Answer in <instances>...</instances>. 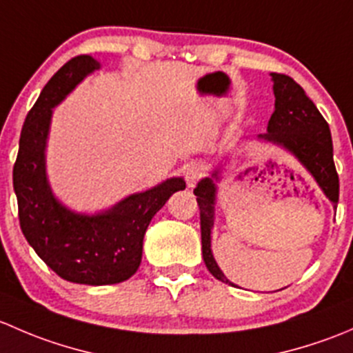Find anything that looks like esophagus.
<instances>
[{
    "mask_svg": "<svg viewBox=\"0 0 353 353\" xmlns=\"http://www.w3.org/2000/svg\"><path fill=\"white\" fill-rule=\"evenodd\" d=\"M205 174H206V167L203 165L201 162H191L190 165L186 167V172H184L188 186L194 188V184H196L201 177H205Z\"/></svg>",
    "mask_w": 353,
    "mask_h": 353,
    "instance_id": "34e87169",
    "label": "esophagus"
}]
</instances>
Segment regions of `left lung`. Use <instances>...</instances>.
<instances>
[{"mask_svg": "<svg viewBox=\"0 0 353 353\" xmlns=\"http://www.w3.org/2000/svg\"><path fill=\"white\" fill-rule=\"evenodd\" d=\"M275 110L268 121L265 134H258L259 141L276 145L294 155L305 170L314 177L325 196L336 208L340 194V181L333 162V141L331 131L325 117L321 116L314 102L305 95L304 88L287 74L272 73ZM220 167L205 177L194 188L201 220V249L203 261L208 272L216 280L234 285L220 266L216 265L212 252V229L215 222L216 184L220 179Z\"/></svg>", "mask_w": 353, "mask_h": 353, "instance_id": "left-lung-1", "label": "left lung"}]
</instances>
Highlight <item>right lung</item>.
Returning a JSON list of instances; mask_svg holds the SVG:
<instances>
[{
	"label": "right lung",
	"instance_id": "obj_1",
	"mask_svg": "<svg viewBox=\"0 0 353 353\" xmlns=\"http://www.w3.org/2000/svg\"><path fill=\"white\" fill-rule=\"evenodd\" d=\"M99 68L92 56H77L46 83L25 117L13 167L25 239L52 272L81 285H112L133 276L148 223L167 199L186 188L183 177H170L94 215L73 212L54 196L46 170L52 109Z\"/></svg>",
	"mask_w": 353,
	"mask_h": 353
}]
</instances>
